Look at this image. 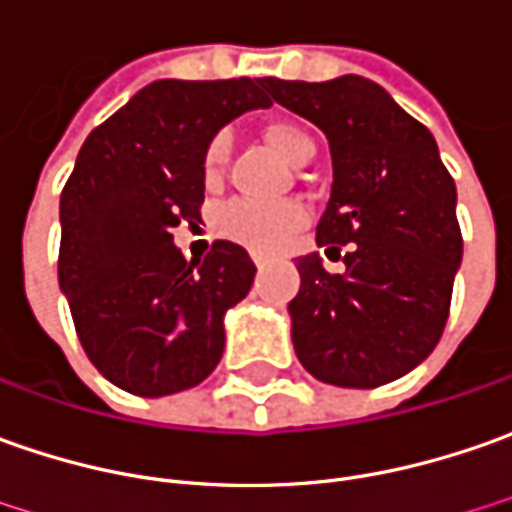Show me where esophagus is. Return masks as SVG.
<instances>
[{
  "label": "esophagus",
  "instance_id": "obj_1",
  "mask_svg": "<svg viewBox=\"0 0 512 512\" xmlns=\"http://www.w3.org/2000/svg\"><path fill=\"white\" fill-rule=\"evenodd\" d=\"M255 266H257V269H263V266H266V260H263V257H257V255H255Z\"/></svg>",
  "mask_w": 512,
  "mask_h": 512
}]
</instances>
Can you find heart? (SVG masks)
<instances>
[{"label":"heart","mask_w":512,"mask_h":512,"mask_svg":"<svg viewBox=\"0 0 512 512\" xmlns=\"http://www.w3.org/2000/svg\"><path fill=\"white\" fill-rule=\"evenodd\" d=\"M263 141L291 167L309 164L317 152V144H314L309 130L294 124V121H269L263 127ZM226 155H229V138L223 133L215 135L203 152L206 184H218ZM303 221H306V212L300 203L232 201L218 212L215 226L223 238L235 240L252 252H277L289 243V238L303 226Z\"/></svg>","instance_id":"heart-1"}]
</instances>
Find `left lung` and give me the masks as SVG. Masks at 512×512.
Listing matches in <instances>:
<instances>
[{
	"mask_svg": "<svg viewBox=\"0 0 512 512\" xmlns=\"http://www.w3.org/2000/svg\"><path fill=\"white\" fill-rule=\"evenodd\" d=\"M266 90L326 133L334 181L317 243H351L343 274H328L317 252L297 257L300 291L289 303L297 360L337 388L405 377L439 343L462 263L456 184L439 147L362 76L266 79Z\"/></svg>",
	"mask_w": 512,
	"mask_h": 512,
	"instance_id": "8db88e82",
	"label": "left lung"
}]
</instances>
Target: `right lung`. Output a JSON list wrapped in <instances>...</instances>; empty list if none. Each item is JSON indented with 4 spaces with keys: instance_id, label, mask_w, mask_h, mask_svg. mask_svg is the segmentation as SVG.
Masks as SVG:
<instances>
[{
    "instance_id": "add662e5",
    "label": "right lung",
    "mask_w": 512,
    "mask_h": 512,
    "mask_svg": "<svg viewBox=\"0 0 512 512\" xmlns=\"http://www.w3.org/2000/svg\"><path fill=\"white\" fill-rule=\"evenodd\" d=\"M269 104L266 79L152 81L79 150L59 203V286L87 357L121 391L169 397L221 362L223 317L255 263L229 240L186 263L172 229L201 221L206 144Z\"/></svg>"
}]
</instances>
